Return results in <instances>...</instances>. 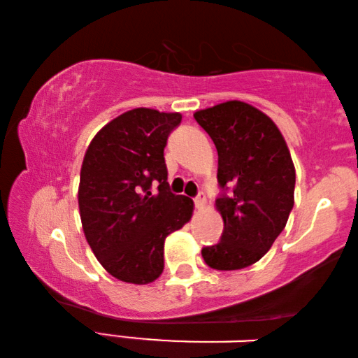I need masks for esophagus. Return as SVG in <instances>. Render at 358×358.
I'll use <instances>...</instances> for the list:
<instances>
[{
    "instance_id": "34e87169",
    "label": "esophagus",
    "mask_w": 358,
    "mask_h": 358,
    "mask_svg": "<svg viewBox=\"0 0 358 358\" xmlns=\"http://www.w3.org/2000/svg\"><path fill=\"white\" fill-rule=\"evenodd\" d=\"M205 203H207V201H205V194L199 192L197 196L194 197V205H196L197 210H202L205 207Z\"/></svg>"
}]
</instances>
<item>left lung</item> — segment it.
Segmentation results:
<instances>
[{"label":"left lung","mask_w":358,"mask_h":358,"mask_svg":"<svg viewBox=\"0 0 358 358\" xmlns=\"http://www.w3.org/2000/svg\"><path fill=\"white\" fill-rule=\"evenodd\" d=\"M217 150L216 208L224 230L203 246L205 264L238 270L270 250L294 208L295 169L280 129L265 113L229 101L194 113Z\"/></svg>","instance_id":"obj_1"}]
</instances>
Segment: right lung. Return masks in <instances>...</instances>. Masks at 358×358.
I'll use <instances>...</instances> for the list:
<instances>
[{"label": "right lung", "mask_w": 358, "mask_h": 358, "mask_svg": "<svg viewBox=\"0 0 358 358\" xmlns=\"http://www.w3.org/2000/svg\"><path fill=\"white\" fill-rule=\"evenodd\" d=\"M180 113L134 108L106 124L83 157L78 208L85 237L120 281L148 284L164 270V240L191 220L192 201L167 183L164 148Z\"/></svg>", "instance_id": "obj_1"}]
</instances>
